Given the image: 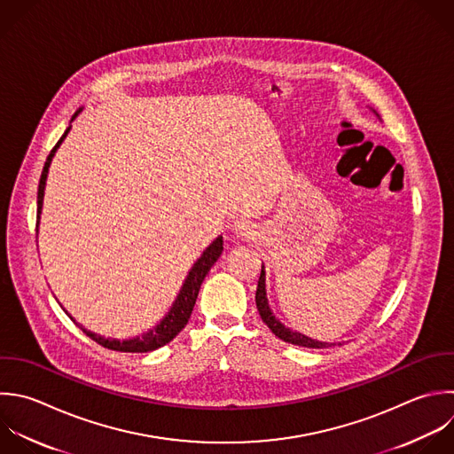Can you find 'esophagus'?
<instances>
[{
  "mask_svg": "<svg viewBox=\"0 0 454 454\" xmlns=\"http://www.w3.org/2000/svg\"><path fill=\"white\" fill-rule=\"evenodd\" d=\"M231 231H232V234H234L236 238H241V239L252 238V236L255 234L254 225H252L250 222H247V220H234Z\"/></svg>",
  "mask_w": 454,
  "mask_h": 454,
  "instance_id": "esophagus-1",
  "label": "esophagus"
}]
</instances>
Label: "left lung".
<instances>
[{"instance_id":"obj_1","label":"left lung","mask_w":454,"mask_h":454,"mask_svg":"<svg viewBox=\"0 0 454 454\" xmlns=\"http://www.w3.org/2000/svg\"><path fill=\"white\" fill-rule=\"evenodd\" d=\"M374 112V110H372ZM376 114V112H374ZM378 115V114H376ZM264 266L261 268V277H259V282H257V291H255V305H257V310L261 314V319L268 325V328L282 340L289 342V344H296V346H303V348H330V346H335V342H321V340H314L300 332H294L291 328H287L286 325H282L271 312L270 305H268V298H266V284H264ZM340 346V342H339Z\"/></svg>"}]
</instances>
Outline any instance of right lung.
Instances as JSON below:
<instances>
[{"instance_id":"add662e5","label":"right lung","mask_w":454,"mask_h":454,"mask_svg":"<svg viewBox=\"0 0 454 454\" xmlns=\"http://www.w3.org/2000/svg\"><path fill=\"white\" fill-rule=\"evenodd\" d=\"M82 112V108L73 115V121L78 117V114ZM71 131V126L66 129V133L62 135V138L57 142V145L53 147V151L50 153L44 168H43V176H41V183H39V193H37V227H39V218H41V211H43V200H44V190H46V179H48V172H50V165L51 160L57 153V149L60 147V144L64 142V138L67 137V133ZM223 250V239L222 236H218L206 250L204 254L197 259V262L193 264V268L190 270L174 305L170 307L168 314L149 332H145L142 337H133V339H126V340H119V339H106L103 335H98L94 332H89L87 328L82 326V330L98 344L114 349V351H124V353H147V351H154L161 346H165L167 342H170L188 323L192 310L195 307V300L199 296V289L207 275V271L211 270V266L218 261V257L222 255Z\"/></svg>"}]
</instances>
